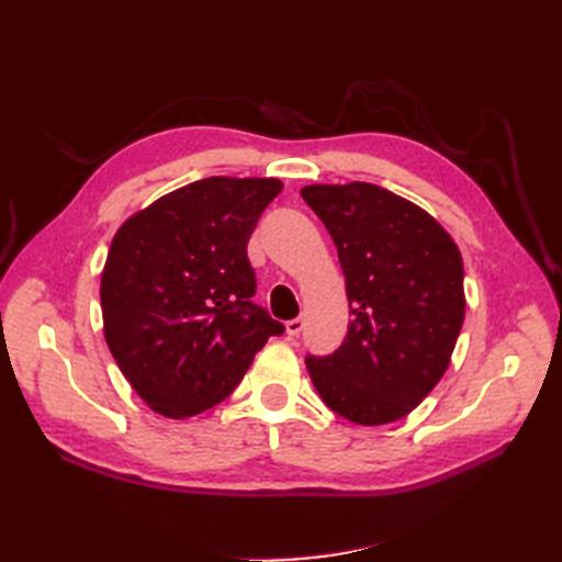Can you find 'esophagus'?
<instances>
[{
  "instance_id": "1",
  "label": "esophagus",
  "mask_w": 562,
  "mask_h": 562,
  "mask_svg": "<svg viewBox=\"0 0 562 562\" xmlns=\"http://www.w3.org/2000/svg\"><path fill=\"white\" fill-rule=\"evenodd\" d=\"M284 330H288L290 338H296L304 330V321L302 318H292V321H288V324H284Z\"/></svg>"
}]
</instances>
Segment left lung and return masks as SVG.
<instances>
[{
    "instance_id": "obj_1",
    "label": "left lung",
    "mask_w": 562,
    "mask_h": 562,
    "mask_svg": "<svg viewBox=\"0 0 562 562\" xmlns=\"http://www.w3.org/2000/svg\"><path fill=\"white\" fill-rule=\"evenodd\" d=\"M338 248L352 321L340 348L306 357L333 413L386 425L415 411L445 376L465 314L463 260L432 214L386 188L304 186Z\"/></svg>"
}]
</instances>
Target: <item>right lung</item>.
Segmentation results:
<instances>
[{"instance_id":"add662e5","label":"right lung","mask_w":562,"mask_h":562,"mask_svg":"<svg viewBox=\"0 0 562 562\" xmlns=\"http://www.w3.org/2000/svg\"><path fill=\"white\" fill-rule=\"evenodd\" d=\"M278 178L212 176L121 224L101 272L103 338L154 413L186 420L224 401L282 324L256 306L246 258Z\"/></svg>"}]
</instances>
